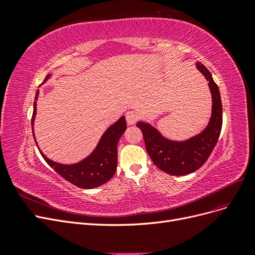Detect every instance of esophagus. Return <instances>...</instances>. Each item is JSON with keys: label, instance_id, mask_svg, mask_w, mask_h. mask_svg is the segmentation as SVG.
Listing matches in <instances>:
<instances>
[{"label": "esophagus", "instance_id": "esophagus-1", "mask_svg": "<svg viewBox=\"0 0 255 255\" xmlns=\"http://www.w3.org/2000/svg\"><path fill=\"white\" fill-rule=\"evenodd\" d=\"M126 119H127V122H128V126H133V125H135L137 119H138V115H137L136 112L129 111L126 115Z\"/></svg>", "mask_w": 255, "mask_h": 255}]
</instances>
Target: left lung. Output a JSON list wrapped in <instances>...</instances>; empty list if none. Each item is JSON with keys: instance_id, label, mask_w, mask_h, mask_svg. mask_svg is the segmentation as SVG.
<instances>
[{"instance_id": "8db88e82", "label": "left lung", "mask_w": 255, "mask_h": 255, "mask_svg": "<svg viewBox=\"0 0 255 255\" xmlns=\"http://www.w3.org/2000/svg\"><path fill=\"white\" fill-rule=\"evenodd\" d=\"M196 68L207 81L212 95L211 118L202 132L188 139L173 140L149 122L140 120L136 125L141 129L146 152L153 163L168 174L186 175L196 171L211 155L221 132L222 104L219 88L205 66L197 61Z\"/></svg>"}]
</instances>
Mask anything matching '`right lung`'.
Returning <instances> with one entry per match:
<instances>
[{
    "label": "right lung",
    "mask_w": 255,
    "mask_h": 255,
    "mask_svg": "<svg viewBox=\"0 0 255 255\" xmlns=\"http://www.w3.org/2000/svg\"><path fill=\"white\" fill-rule=\"evenodd\" d=\"M52 76L48 74L44 79L43 83L47 82ZM42 83V84H43ZM41 84V85H42ZM40 85V86H41ZM39 96V89L36 91V97L34 101V112L32 117V129L34 139L36 141V137L34 133V123L37 114V101ZM127 129L126 117L122 116L111 127L106 128L103 135L100 138L96 148L94 149L88 156L74 164H61L57 161L49 158L36 144L39 149L42 157L47 161L50 167H52L59 175H61L70 183L76 185L84 189H91L109 182L114 176L116 169H117L118 161V150L117 144L122 134Z\"/></svg>",
    "instance_id": "1"
}]
</instances>
